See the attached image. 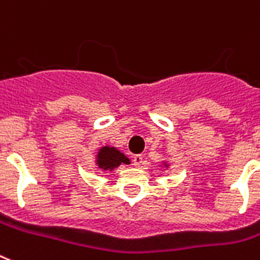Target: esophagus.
<instances>
[{"label": "esophagus", "mask_w": 260, "mask_h": 260, "mask_svg": "<svg viewBox=\"0 0 260 260\" xmlns=\"http://www.w3.org/2000/svg\"><path fill=\"white\" fill-rule=\"evenodd\" d=\"M142 155H134V158H133V164L134 166H141L142 165Z\"/></svg>", "instance_id": "34e87169"}]
</instances>
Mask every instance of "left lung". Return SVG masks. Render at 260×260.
<instances>
[{
	"label": "left lung",
	"instance_id": "1",
	"mask_svg": "<svg viewBox=\"0 0 260 260\" xmlns=\"http://www.w3.org/2000/svg\"><path fill=\"white\" fill-rule=\"evenodd\" d=\"M165 166H166V164H165Z\"/></svg>",
	"mask_w": 260,
	"mask_h": 260
}]
</instances>
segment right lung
I'll return each mask as SVG.
<instances>
[{
  "instance_id": "1",
  "label": "right lung",
  "mask_w": 260,
  "mask_h": 260,
  "mask_svg": "<svg viewBox=\"0 0 260 260\" xmlns=\"http://www.w3.org/2000/svg\"><path fill=\"white\" fill-rule=\"evenodd\" d=\"M96 164L101 169L113 170L120 164H130V159L115 147L103 146L98 151Z\"/></svg>"
}]
</instances>
